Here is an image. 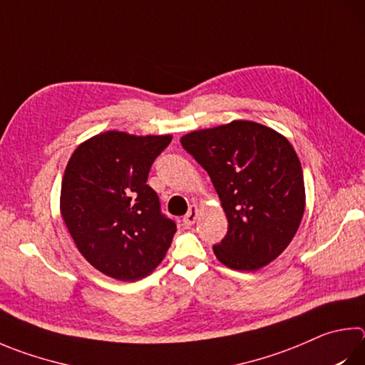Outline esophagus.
I'll return each mask as SVG.
<instances>
[{
    "label": "esophagus",
    "mask_w": 365,
    "mask_h": 365,
    "mask_svg": "<svg viewBox=\"0 0 365 365\" xmlns=\"http://www.w3.org/2000/svg\"><path fill=\"white\" fill-rule=\"evenodd\" d=\"M197 215H200V209H197V205H190L188 214L183 217V223L187 225V227H191V225H195Z\"/></svg>",
    "instance_id": "esophagus-1"
}]
</instances>
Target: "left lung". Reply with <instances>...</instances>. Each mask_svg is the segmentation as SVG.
Masks as SVG:
<instances>
[{"instance_id": "left-lung-1", "label": "left lung", "mask_w": 365, "mask_h": 365, "mask_svg": "<svg viewBox=\"0 0 365 365\" xmlns=\"http://www.w3.org/2000/svg\"><path fill=\"white\" fill-rule=\"evenodd\" d=\"M180 142L207 170L227 215V236L214 246L218 262L257 271L276 260L294 240L307 202L292 143L246 119L188 132Z\"/></svg>"}]
</instances>
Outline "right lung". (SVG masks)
I'll return each mask as SVG.
<instances>
[{
	"label": "right lung",
	"mask_w": 365,
	"mask_h": 365,
	"mask_svg": "<svg viewBox=\"0 0 365 365\" xmlns=\"http://www.w3.org/2000/svg\"><path fill=\"white\" fill-rule=\"evenodd\" d=\"M165 135L101 132L78 145L61 188V214L92 267L118 281H137L163 262L177 231L161 215L147 178Z\"/></svg>",
	"instance_id": "add662e5"
}]
</instances>
